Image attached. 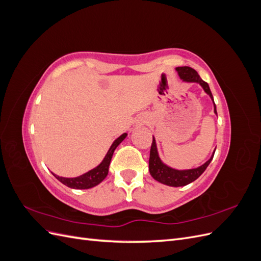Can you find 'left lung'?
Returning a JSON list of instances; mask_svg holds the SVG:
<instances>
[{"label": "left lung", "mask_w": 261, "mask_h": 261, "mask_svg": "<svg viewBox=\"0 0 261 261\" xmlns=\"http://www.w3.org/2000/svg\"><path fill=\"white\" fill-rule=\"evenodd\" d=\"M176 70L180 77V80L183 82L198 83L202 87L203 90L209 94L210 98L213 101V97L210 91L209 85L201 80L198 73H197L194 68L189 66H180V67H176ZM213 105H215V113L217 114V108H216L215 101H213ZM213 155H215V151H213L212 156L206 163H203L202 165H200V167L196 169H191V170L172 169L161 161L159 154H158L154 137H152V144H151V149H150V156H149V172L155 180L160 181L162 184L173 186V187L185 186L189 183H192V181H194L202 174L204 170H206L208 165L210 164Z\"/></svg>", "instance_id": "obj_1"}]
</instances>
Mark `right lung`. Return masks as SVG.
<instances>
[{
    "label": "right lung",
    "mask_w": 261,
    "mask_h": 261,
    "mask_svg": "<svg viewBox=\"0 0 261 261\" xmlns=\"http://www.w3.org/2000/svg\"><path fill=\"white\" fill-rule=\"evenodd\" d=\"M126 136H127V134L124 133L123 135H121L117 139H115L112 146L110 147L103 161H102L97 168L90 170L89 172L85 173V174H83L81 176H77V177H72V178L62 177V176L55 175V174H53V175L57 177L61 181V183H63L70 188H75V189H88V188H91L93 186L100 184L101 181L103 180L108 175L110 162H111L114 150L125 139Z\"/></svg>",
    "instance_id": "add662e5"
}]
</instances>
